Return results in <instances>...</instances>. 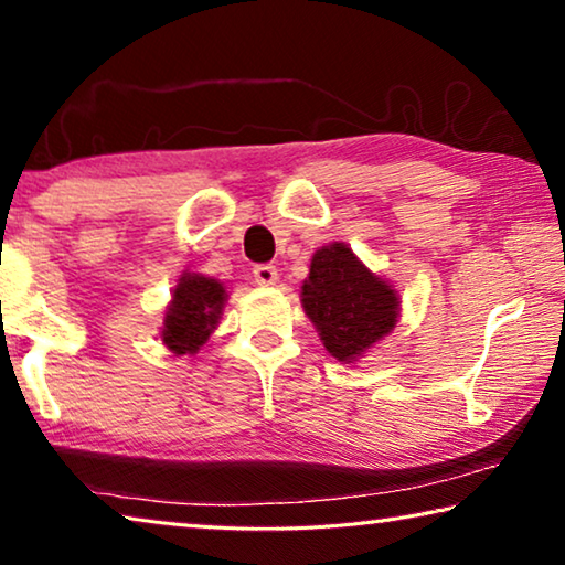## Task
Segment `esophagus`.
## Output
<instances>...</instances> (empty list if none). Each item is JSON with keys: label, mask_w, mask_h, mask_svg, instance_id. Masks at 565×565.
I'll return each instance as SVG.
<instances>
[{"label": "esophagus", "mask_w": 565, "mask_h": 565, "mask_svg": "<svg viewBox=\"0 0 565 565\" xmlns=\"http://www.w3.org/2000/svg\"><path fill=\"white\" fill-rule=\"evenodd\" d=\"M254 281L262 284V286H271L279 281V271H276V266L271 264H256L254 266Z\"/></svg>", "instance_id": "esophagus-1"}]
</instances>
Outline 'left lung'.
Returning a JSON list of instances; mask_svg holds the SVG:
<instances>
[{
    "instance_id": "left-lung-1",
    "label": "left lung",
    "mask_w": 565,
    "mask_h": 565,
    "mask_svg": "<svg viewBox=\"0 0 565 565\" xmlns=\"http://www.w3.org/2000/svg\"><path fill=\"white\" fill-rule=\"evenodd\" d=\"M301 303L323 347L339 361H353L396 327L398 299L371 274L347 244H329L311 259Z\"/></svg>"
}]
</instances>
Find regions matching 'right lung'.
I'll list each match as a JSON object with an SVG mask.
<instances>
[{
	"instance_id": "1",
	"label": "right lung",
	"mask_w": 565,
	"mask_h": 565,
	"mask_svg": "<svg viewBox=\"0 0 565 565\" xmlns=\"http://www.w3.org/2000/svg\"><path fill=\"white\" fill-rule=\"evenodd\" d=\"M224 301V286L216 279L184 274L174 289V299L169 303L161 339L177 356L196 353L209 339V333L216 329Z\"/></svg>"
}]
</instances>
